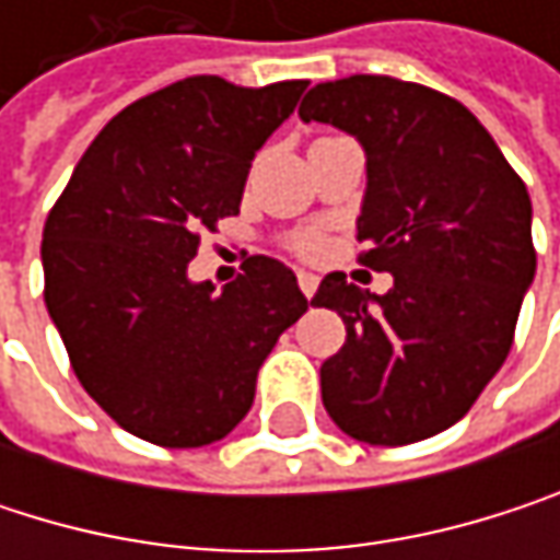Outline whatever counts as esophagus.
Listing matches in <instances>:
<instances>
[{
	"instance_id": "34e87169",
	"label": "esophagus",
	"mask_w": 560,
	"mask_h": 560,
	"mask_svg": "<svg viewBox=\"0 0 560 560\" xmlns=\"http://www.w3.org/2000/svg\"><path fill=\"white\" fill-rule=\"evenodd\" d=\"M298 288L304 291V298H311L317 291V276L314 272H298Z\"/></svg>"
}]
</instances>
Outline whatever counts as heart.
<instances>
[{
  "label": "heart",
  "mask_w": 560,
  "mask_h": 560,
  "mask_svg": "<svg viewBox=\"0 0 560 560\" xmlns=\"http://www.w3.org/2000/svg\"><path fill=\"white\" fill-rule=\"evenodd\" d=\"M291 246H294L301 256H311V253L317 249V236H311V233H301V236H294V240H291Z\"/></svg>",
  "instance_id": "b5f03b06"
}]
</instances>
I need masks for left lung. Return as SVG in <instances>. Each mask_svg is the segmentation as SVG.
Returning <instances> with one entry per match:
<instances>
[{
  "mask_svg": "<svg viewBox=\"0 0 560 560\" xmlns=\"http://www.w3.org/2000/svg\"><path fill=\"white\" fill-rule=\"evenodd\" d=\"M298 116L366 152L357 240L386 294L320 281L311 304L347 324L320 366V398L357 441L398 447L454 421L500 373L535 279L532 200L480 119L431 86L353 73L317 83Z\"/></svg>",
  "mask_w": 560,
  "mask_h": 560,
  "instance_id": "8db88e82",
  "label": "left lung"
}]
</instances>
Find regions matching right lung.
<instances>
[{
	"instance_id": "obj_1",
	"label": "right lung",
	"mask_w": 560,
	"mask_h": 560,
	"mask_svg": "<svg viewBox=\"0 0 560 560\" xmlns=\"http://www.w3.org/2000/svg\"><path fill=\"white\" fill-rule=\"evenodd\" d=\"M307 80L187 77L113 116L48 213L45 304L90 398L159 447H203L253 408L256 376L307 311L269 256L217 291L187 279L200 230L240 213L256 152Z\"/></svg>"
}]
</instances>
